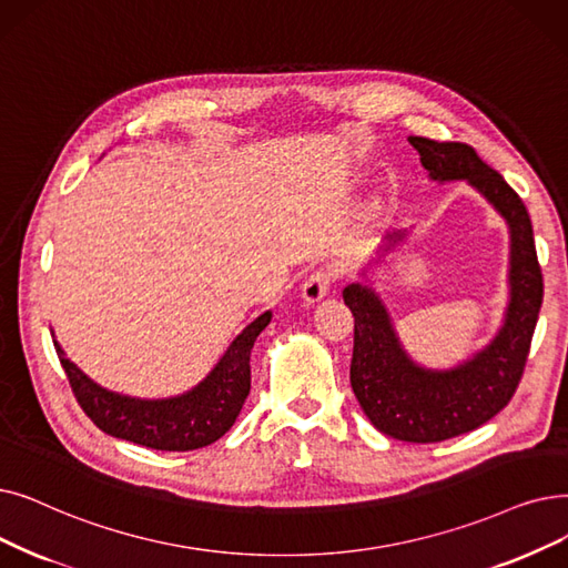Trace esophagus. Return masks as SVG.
Instances as JSON below:
<instances>
[{"label":"esophagus","mask_w":568,"mask_h":568,"mask_svg":"<svg viewBox=\"0 0 568 568\" xmlns=\"http://www.w3.org/2000/svg\"><path fill=\"white\" fill-rule=\"evenodd\" d=\"M334 271L332 268H315L313 274L304 281V287H302V297L306 304H315L325 297V294L329 292L332 283H334Z\"/></svg>","instance_id":"obj_1"}]
</instances>
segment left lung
Wrapping results in <instances>:
<instances>
[{
    "mask_svg": "<svg viewBox=\"0 0 568 568\" xmlns=\"http://www.w3.org/2000/svg\"><path fill=\"white\" fill-rule=\"evenodd\" d=\"M434 181H466L483 192L510 227V304L501 332L453 372H427L408 359L389 315L366 285L343 290L355 317L351 385L372 425L399 440L438 443L474 432L508 406L523 381L540 304L544 274L527 206L471 145L410 136ZM399 241L402 234L389 236Z\"/></svg>",
    "mask_w": 568,
    "mask_h": 568,
    "instance_id": "8db88e82",
    "label": "left lung"
}]
</instances>
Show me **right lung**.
<instances>
[{
    "mask_svg": "<svg viewBox=\"0 0 568 568\" xmlns=\"http://www.w3.org/2000/svg\"><path fill=\"white\" fill-rule=\"evenodd\" d=\"M271 323L266 311L245 327L204 383L176 399L143 402L122 397L92 383L69 362L55 343L60 364L79 406L102 432L169 453H185L211 446L230 427L251 392V351L260 332Z\"/></svg>",
    "mask_w": 568,
    "mask_h": 568,
    "instance_id": "obj_1",
    "label": "right lung"
}]
</instances>
